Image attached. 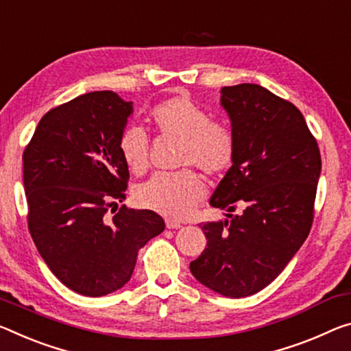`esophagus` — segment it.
<instances>
[{"instance_id":"obj_1","label":"esophagus","mask_w":351,"mask_h":351,"mask_svg":"<svg viewBox=\"0 0 351 351\" xmlns=\"http://www.w3.org/2000/svg\"><path fill=\"white\" fill-rule=\"evenodd\" d=\"M165 225L169 230H180L181 228V223H178V221H173V220H167Z\"/></svg>"}]
</instances>
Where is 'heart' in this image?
Instances as JSON below:
<instances>
[{
    "label": "heart",
    "mask_w": 351,
    "mask_h": 351,
    "mask_svg": "<svg viewBox=\"0 0 351 351\" xmlns=\"http://www.w3.org/2000/svg\"><path fill=\"white\" fill-rule=\"evenodd\" d=\"M149 120L164 136L184 143L181 165L220 176L236 158V138L225 125L215 123L209 112L187 95H178L156 106ZM120 154L130 170L142 173L148 167V138L142 128L130 126L119 138ZM204 184L193 171L156 175L137 189V202L170 219H184L204 197Z\"/></svg>",
    "instance_id": "obj_1"
}]
</instances>
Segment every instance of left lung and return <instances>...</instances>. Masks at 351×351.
<instances>
[{
	"mask_svg": "<svg viewBox=\"0 0 351 351\" xmlns=\"http://www.w3.org/2000/svg\"><path fill=\"white\" fill-rule=\"evenodd\" d=\"M220 104L236 158L209 204L228 219L202 225L208 243L191 271L210 291L242 298L269 286L308 237L322 159L303 114L265 87H223Z\"/></svg>",
	"mask_w": 351,
	"mask_h": 351,
	"instance_id": "1",
	"label": "left lung"
}]
</instances>
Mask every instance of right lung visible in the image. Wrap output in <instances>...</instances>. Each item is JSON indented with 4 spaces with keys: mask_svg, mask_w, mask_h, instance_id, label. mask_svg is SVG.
<instances>
[{
    "mask_svg": "<svg viewBox=\"0 0 351 351\" xmlns=\"http://www.w3.org/2000/svg\"><path fill=\"white\" fill-rule=\"evenodd\" d=\"M131 114L132 101L114 92L84 93L43 115L23 153L32 241L54 276L86 297L123 287L138 250L165 228L149 209L106 215L126 197L119 138Z\"/></svg>",
    "mask_w": 351,
    "mask_h": 351,
    "instance_id": "add662e5",
    "label": "right lung"
}]
</instances>
